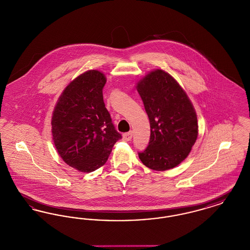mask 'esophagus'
Returning <instances> with one entry per match:
<instances>
[{
	"label": "esophagus",
	"instance_id": "34e87169",
	"mask_svg": "<svg viewBox=\"0 0 250 250\" xmlns=\"http://www.w3.org/2000/svg\"><path fill=\"white\" fill-rule=\"evenodd\" d=\"M132 136H133V133H132V131H130V132L125 133V134L123 135V138H124V140H125V142H129V141L132 140Z\"/></svg>",
	"mask_w": 250,
	"mask_h": 250
}]
</instances>
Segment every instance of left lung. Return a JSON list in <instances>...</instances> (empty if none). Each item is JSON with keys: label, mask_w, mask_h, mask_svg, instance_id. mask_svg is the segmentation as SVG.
<instances>
[{"label": "left lung", "mask_w": 250, "mask_h": 250, "mask_svg": "<svg viewBox=\"0 0 250 250\" xmlns=\"http://www.w3.org/2000/svg\"><path fill=\"white\" fill-rule=\"evenodd\" d=\"M137 90L151 127L148 146L138 153L139 157L152 169L172 168L187 158L196 143V111L178 83L163 70L149 73L138 83Z\"/></svg>", "instance_id": "obj_1"}]
</instances>
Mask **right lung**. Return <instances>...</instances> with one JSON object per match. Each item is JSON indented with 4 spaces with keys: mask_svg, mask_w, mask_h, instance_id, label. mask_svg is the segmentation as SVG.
<instances>
[{
    "mask_svg": "<svg viewBox=\"0 0 250 250\" xmlns=\"http://www.w3.org/2000/svg\"><path fill=\"white\" fill-rule=\"evenodd\" d=\"M104 74L89 70L60 96L52 115V136L62 160L83 172L103 166L122 135L115 129L103 100Z\"/></svg>",
    "mask_w": 250,
    "mask_h": 250,
    "instance_id": "right-lung-1",
    "label": "right lung"
}]
</instances>
